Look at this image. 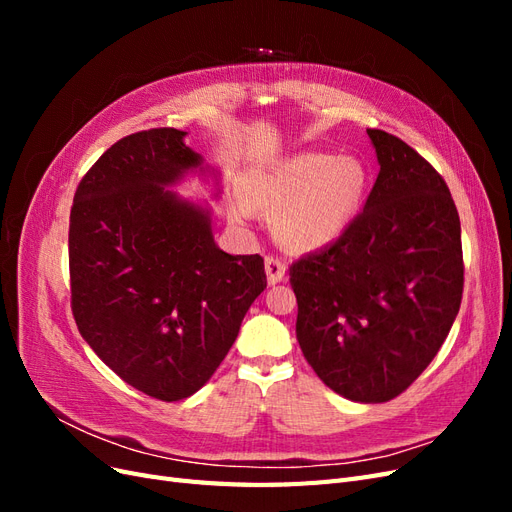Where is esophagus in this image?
I'll use <instances>...</instances> for the list:
<instances>
[{
  "mask_svg": "<svg viewBox=\"0 0 512 512\" xmlns=\"http://www.w3.org/2000/svg\"><path fill=\"white\" fill-rule=\"evenodd\" d=\"M265 271H267V280L269 284H280L286 277V265L275 256L265 258Z\"/></svg>",
  "mask_w": 512,
  "mask_h": 512,
  "instance_id": "obj_1",
  "label": "esophagus"
}]
</instances>
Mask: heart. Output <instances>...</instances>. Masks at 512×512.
Returning <instances> with one entry per match:
<instances>
[{
	"mask_svg": "<svg viewBox=\"0 0 512 512\" xmlns=\"http://www.w3.org/2000/svg\"><path fill=\"white\" fill-rule=\"evenodd\" d=\"M365 190V168L352 158L297 153L254 175L247 205L232 213L245 220L252 209L277 213L275 232L292 250H318L333 243L352 222Z\"/></svg>",
	"mask_w": 512,
	"mask_h": 512,
	"instance_id": "heart-1",
	"label": "heart"
}]
</instances>
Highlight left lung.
<instances>
[{
    "label": "left lung",
    "mask_w": 512,
    "mask_h": 512,
    "mask_svg": "<svg viewBox=\"0 0 512 512\" xmlns=\"http://www.w3.org/2000/svg\"><path fill=\"white\" fill-rule=\"evenodd\" d=\"M380 164L363 211L290 267L297 339L318 378L382 404L423 374L463 292L459 213L444 179L401 138L367 130Z\"/></svg>",
    "instance_id": "8db88e82"
}]
</instances>
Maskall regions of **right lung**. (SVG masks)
<instances>
[{
  "instance_id": "right-lung-1",
  "label": "right lung",
  "mask_w": 512,
  "mask_h": 512,
  "mask_svg": "<svg viewBox=\"0 0 512 512\" xmlns=\"http://www.w3.org/2000/svg\"><path fill=\"white\" fill-rule=\"evenodd\" d=\"M185 134L121 138L81 179L70 211L76 327L123 382L162 401L207 384L267 288L265 260L220 250L211 209L166 190L190 173L218 185Z\"/></svg>"
}]
</instances>
